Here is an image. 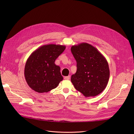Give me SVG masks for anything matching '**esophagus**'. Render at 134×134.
I'll return each mask as SVG.
<instances>
[{
	"instance_id": "obj_1",
	"label": "esophagus",
	"mask_w": 134,
	"mask_h": 134,
	"mask_svg": "<svg viewBox=\"0 0 134 134\" xmlns=\"http://www.w3.org/2000/svg\"><path fill=\"white\" fill-rule=\"evenodd\" d=\"M70 78H71V75H68L67 76H65L64 77V79L65 80H69Z\"/></svg>"
}]
</instances>
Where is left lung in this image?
<instances>
[{"label":"left lung","instance_id":"1","mask_svg":"<svg viewBox=\"0 0 134 134\" xmlns=\"http://www.w3.org/2000/svg\"><path fill=\"white\" fill-rule=\"evenodd\" d=\"M76 72L71 76L75 89L86 97H94L106 88L110 77L108 62L98 49L87 43L72 46Z\"/></svg>","mask_w":134,"mask_h":134}]
</instances>
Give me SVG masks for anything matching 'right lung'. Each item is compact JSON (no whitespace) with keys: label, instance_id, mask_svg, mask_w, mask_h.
<instances>
[{"label":"right lung","instance_id":"1","mask_svg":"<svg viewBox=\"0 0 134 134\" xmlns=\"http://www.w3.org/2000/svg\"><path fill=\"white\" fill-rule=\"evenodd\" d=\"M66 49L65 46L43 45L33 52L26 60L24 76L29 86L35 92L47 93L55 88L63 80L60 67L55 60Z\"/></svg>","mask_w":134,"mask_h":134}]
</instances>
